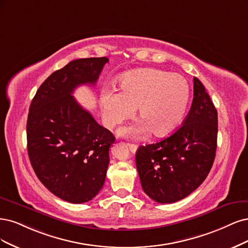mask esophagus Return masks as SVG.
I'll return each mask as SVG.
<instances>
[{
	"label": "esophagus",
	"instance_id": "esophagus-1",
	"mask_svg": "<svg viewBox=\"0 0 248 248\" xmlns=\"http://www.w3.org/2000/svg\"><path fill=\"white\" fill-rule=\"evenodd\" d=\"M126 145H127V147L130 148V150L132 151L133 154H135L136 151H137V148H138V146L136 145V144H132V143H126Z\"/></svg>",
	"mask_w": 248,
	"mask_h": 248
}]
</instances>
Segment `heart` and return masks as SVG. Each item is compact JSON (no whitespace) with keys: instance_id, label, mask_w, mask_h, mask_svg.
<instances>
[{"instance_id":"obj_1","label":"heart","mask_w":248,"mask_h":248,"mask_svg":"<svg viewBox=\"0 0 248 248\" xmlns=\"http://www.w3.org/2000/svg\"><path fill=\"white\" fill-rule=\"evenodd\" d=\"M119 92L105 89L100 103L103 119L114 126L132 117L139 107L142 121L123 127L126 137H138L153 131L163 137L176 131L185 118L190 91L185 78L157 69H139L124 74L118 80Z\"/></svg>"}]
</instances>
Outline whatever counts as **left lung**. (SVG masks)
I'll list each match as a JSON object with an SVG mask.
<instances>
[{"instance_id": "1", "label": "left lung", "mask_w": 248, "mask_h": 248, "mask_svg": "<svg viewBox=\"0 0 248 248\" xmlns=\"http://www.w3.org/2000/svg\"><path fill=\"white\" fill-rule=\"evenodd\" d=\"M217 146V111L195 77L194 99L183 124L170 137L137 149L136 166L144 193L162 204L185 199L209 174Z\"/></svg>"}]
</instances>
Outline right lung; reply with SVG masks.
Masks as SVG:
<instances>
[{
  "label": "right lung",
  "instance_id": "1",
  "mask_svg": "<svg viewBox=\"0 0 248 248\" xmlns=\"http://www.w3.org/2000/svg\"><path fill=\"white\" fill-rule=\"evenodd\" d=\"M107 58L79 59L53 72L31 103L27 139L39 180L63 201L89 202L104 186L113 134L94 121L72 95L94 84Z\"/></svg>",
  "mask_w": 248,
  "mask_h": 248
}]
</instances>
